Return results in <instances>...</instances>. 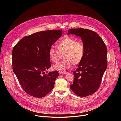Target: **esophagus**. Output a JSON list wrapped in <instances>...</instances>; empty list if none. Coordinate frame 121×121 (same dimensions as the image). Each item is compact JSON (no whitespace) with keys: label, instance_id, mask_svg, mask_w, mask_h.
Masks as SVG:
<instances>
[{"label":"esophagus","instance_id":"obj_1","mask_svg":"<svg viewBox=\"0 0 121 121\" xmlns=\"http://www.w3.org/2000/svg\"><path fill=\"white\" fill-rule=\"evenodd\" d=\"M59 73L61 74H65L67 73V71H59Z\"/></svg>","mask_w":121,"mask_h":121}]
</instances>
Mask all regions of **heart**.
I'll return each instance as SVG.
<instances>
[{"label": "heart", "mask_w": 121, "mask_h": 121, "mask_svg": "<svg viewBox=\"0 0 121 121\" xmlns=\"http://www.w3.org/2000/svg\"><path fill=\"white\" fill-rule=\"evenodd\" d=\"M58 50L51 47L49 56L54 63H57L64 55V60L53 66L54 69L64 71L70 68L72 65H78L82 60L85 54V47L83 42L76 39L66 37L57 43Z\"/></svg>", "instance_id": "obj_1"}]
</instances>
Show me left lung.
Returning <instances> with one entry per match:
<instances>
[{"label":"left lung","mask_w":121,"mask_h":121,"mask_svg":"<svg viewBox=\"0 0 121 121\" xmlns=\"http://www.w3.org/2000/svg\"><path fill=\"white\" fill-rule=\"evenodd\" d=\"M81 37L85 47V54L76 70L73 72L74 81L70 89L77 95H91L99 88L107 66V48L99 34L90 30L70 29L67 34Z\"/></svg>","instance_id":"left-lung-1"}]
</instances>
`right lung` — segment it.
<instances>
[{
    "label": "right lung",
    "mask_w": 121,
    "mask_h": 121,
    "mask_svg": "<svg viewBox=\"0 0 121 121\" xmlns=\"http://www.w3.org/2000/svg\"><path fill=\"white\" fill-rule=\"evenodd\" d=\"M62 34V30L36 32L24 37L13 47V71L30 96L42 98L53 89L58 72L45 71L51 65L49 50Z\"/></svg>",
    "instance_id": "1"
}]
</instances>
